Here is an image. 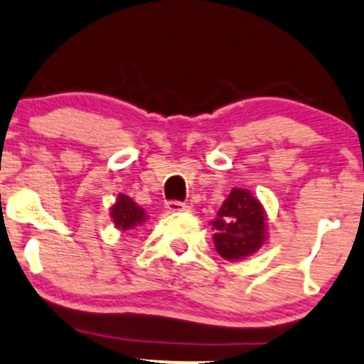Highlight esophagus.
<instances>
[{"instance_id": "obj_1", "label": "esophagus", "mask_w": 364, "mask_h": 364, "mask_svg": "<svg viewBox=\"0 0 364 364\" xmlns=\"http://www.w3.org/2000/svg\"><path fill=\"white\" fill-rule=\"evenodd\" d=\"M166 208L168 212H183L187 210V205L182 203V201L171 200V201H166Z\"/></svg>"}]
</instances>
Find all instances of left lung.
Masks as SVG:
<instances>
[{"instance_id": "left-lung-1", "label": "left lung", "mask_w": 364, "mask_h": 364, "mask_svg": "<svg viewBox=\"0 0 364 364\" xmlns=\"http://www.w3.org/2000/svg\"><path fill=\"white\" fill-rule=\"evenodd\" d=\"M210 225L215 251L230 262L253 255L267 239L264 207L246 189H232Z\"/></svg>"}]
</instances>
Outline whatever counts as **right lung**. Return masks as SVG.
I'll use <instances>...</instances> for the list:
<instances>
[{
    "instance_id": "1",
    "label": "right lung",
    "mask_w": 364,
    "mask_h": 364,
    "mask_svg": "<svg viewBox=\"0 0 364 364\" xmlns=\"http://www.w3.org/2000/svg\"><path fill=\"white\" fill-rule=\"evenodd\" d=\"M146 218H149L146 212L139 205H136L131 198L125 196V194H118L117 203L111 207V219H113L114 226L118 230H122V232L132 230L138 225H143L146 221Z\"/></svg>"
}]
</instances>
